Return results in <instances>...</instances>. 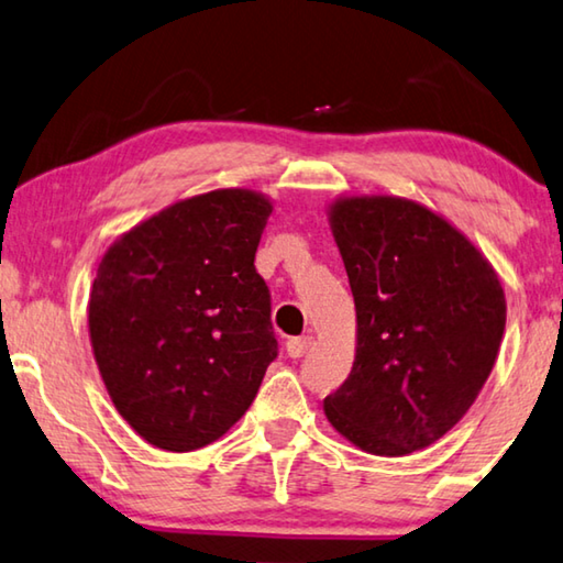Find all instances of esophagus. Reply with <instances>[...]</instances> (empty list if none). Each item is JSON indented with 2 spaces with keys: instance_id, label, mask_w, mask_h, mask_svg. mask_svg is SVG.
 Masks as SVG:
<instances>
[{
  "instance_id": "34e87169",
  "label": "esophagus",
  "mask_w": 563,
  "mask_h": 563,
  "mask_svg": "<svg viewBox=\"0 0 563 563\" xmlns=\"http://www.w3.org/2000/svg\"><path fill=\"white\" fill-rule=\"evenodd\" d=\"M310 347H313V335H300V338H290L288 343H285V351H288L290 358H302Z\"/></svg>"
}]
</instances>
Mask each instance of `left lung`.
<instances>
[{
  "instance_id": "1",
  "label": "left lung",
  "mask_w": 563,
  "mask_h": 563,
  "mask_svg": "<svg viewBox=\"0 0 563 563\" xmlns=\"http://www.w3.org/2000/svg\"><path fill=\"white\" fill-rule=\"evenodd\" d=\"M330 228L358 345L325 416L373 456H406L449 433L484 388L506 328L504 288L486 257L418 202L338 200Z\"/></svg>"
}]
</instances>
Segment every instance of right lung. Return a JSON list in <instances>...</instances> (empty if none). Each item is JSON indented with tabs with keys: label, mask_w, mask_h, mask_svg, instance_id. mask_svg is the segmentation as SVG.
Segmentation results:
<instances>
[{
	"label": "right lung",
	"mask_w": 563,
	"mask_h": 563,
	"mask_svg": "<svg viewBox=\"0 0 563 563\" xmlns=\"http://www.w3.org/2000/svg\"><path fill=\"white\" fill-rule=\"evenodd\" d=\"M273 205L212 190L169 205L107 250L89 338L114 408L147 443L195 451L228 433L278 358L255 271Z\"/></svg>",
	"instance_id": "1"
}]
</instances>
